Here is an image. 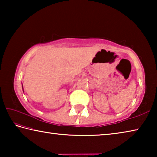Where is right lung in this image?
I'll list each match as a JSON object with an SVG mask.
<instances>
[{
  "instance_id": "obj_1",
  "label": "right lung",
  "mask_w": 157,
  "mask_h": 157,
  "mask_svg": "<svg viewBox=\"0 0 157 157\" xmlns=\"http://www.w3.org/2000/svg\"><path fill=\"white\" fill-rule=\"evenodd\" d=\"M22 88H23V84H22Z\"/></svg>"
}]
</instances>
